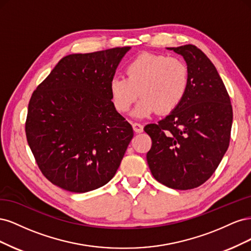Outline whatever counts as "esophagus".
I'll return each mask as SVG.
<instances>
[{
  "label": "esophagus",
  "instance_id": "34e87169",
  "mask_svg": "<svg viewBox=\"0 0 251 251\" xmlns=\"http://www.w3.org/2000/svg\"><path fill=\"white\" fill-rule=\"evenodd\" d=\"M132 126H133V128H134V131H135L136 133H141V132H143V126H142L141 124H139V123H134Z\"/></svg>",
  "mask_w": 251,
  "mask_h": 251
}]
</instances>
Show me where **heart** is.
Here are the masks:
<instances>
[{
  "label": "heart",
  "instance_id": "heart-1",
  "mask_svg": "<svg viewBox=\"0 0 251 251\" xmlns=\"http://www.w3.org/2000/svg\"><path fill=\"white\" fill-rule=\"evenodd\" d=\"M125 76H114L110 93L114 107L126 113L137 100L134 110L139 118L149 117L156 111L168 114L183 100L189 82L188 66L183 59L154 53H141L126 66Z\"/></svg>",
  "mask_w": 251,
  "mask_h": 251
}]
</instances>
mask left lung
I'll return each mask as SVG.
<instances>
[{"label": "left lung", "mask_w": 251, "mask_h": 251, "mask_svg": "<svg viewBox=\"0 0 251 251\" xmlns=\"http://www.w3.org/2000/svg\"><path fill=\"white\" fill-rule=\"evenodd\" d=\"M168 49L185 59L188 89L170 115L144 126L151 139L147 160L158 182L186 191L207 181L221 162L229 146L232 107L216 67L199 48Z\"/></svg>", "instance_id": "8db88e82"}]
</instances>
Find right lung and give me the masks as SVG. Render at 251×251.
Returning <instances> with one entry per match:
<instances>
[{"mask_svg": "<svg viewBox=\"0 0 251 251\" xmlns=\"http://www.w3.org/2000/svg\"><path fill=\"white\" fill-rule=\"evenodd\" d=\"M131 47L63 57L32 93L25 125L35 161L72 193L107 184L131 142L132 126L112 102L110 81Z\"/></svg>", "mask_w": 251, "mask_h": 251, "instance_id": "add662e5", "label": "right lung"}]
</instances>
